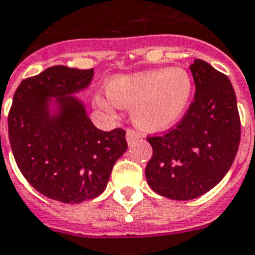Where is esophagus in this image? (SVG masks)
I'll return each instance as SVG.
<instances>
[{
    "label": "esophagus",
    "instance_id": "1",
    "mask_svg": "<svg viewBox=\"0 0 255 255\" xmlns=\"http://www.w3.org/2000/svg\"><path fill=\"white\" fill-rule=\"evenodd\" d=\"M139 137H141V135H139L137 131H134V130L129 129L128 131H126V141H128V143H129V145H131V143L134 142V141H137Z\"/></svg>",
    "mask_w": 255,
    "mask_h": 255
}]
</instances>
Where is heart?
Wrapping results in <instances>:
<instances>
[{"label":"heart","mask_w":255,"mask_h":255,"mask_svg":"<svg viewBox=\"0 0 255 255\" xmlns=\"http://www.w3.org/2000/svg\"><path fill=\"white\" fill-rule=\"evenodd\" d=\"M192 79L183 68H160L113 78L107 97L97 95L95 103L114 116L116 107L130 109V118L139 129L162 130L183 116L192 95Z\"/></svg>","instance_id":"1"}]
</instances>
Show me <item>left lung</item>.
I'll return each instance as SVG.
<instances>
[{"label":"left lung","instance_id":"left-lung-1","mask_svg":"<svg viewBox=\"0 0 255 255\" xmlns=\"http://www.w3.org/2000/svg\"><path fill=\"white\" fill-rule=\"evenodd\" d=\"M195 99L166 134L149 137L153 156L145 168L150 188L173 200L207 193L229 172L241 139L237 97L229 78L196 59L189 66Z\"/></svg>","mask_w":255,"mask_h":255}]
</instances>
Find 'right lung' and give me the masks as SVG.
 <instances>
[{
  "label": "right lung",
  "instance_id": "add662e5",
  "mask_svg": "<svg viewBox=\"0 0 255 255\" xmlns=\"http://www.w3.org/2000/svg\"><path fill=\"white\" fill-rule=\"evenodd\" d=\"M93 76L94 70L49 67L21 82L7 117L21 173L44 196L67 204L99 196L128 149L125 130L97 129L75 97Z\"/></svg>",
  "mask_w": 255,
  "mask_h": 255
}]
</instances>
